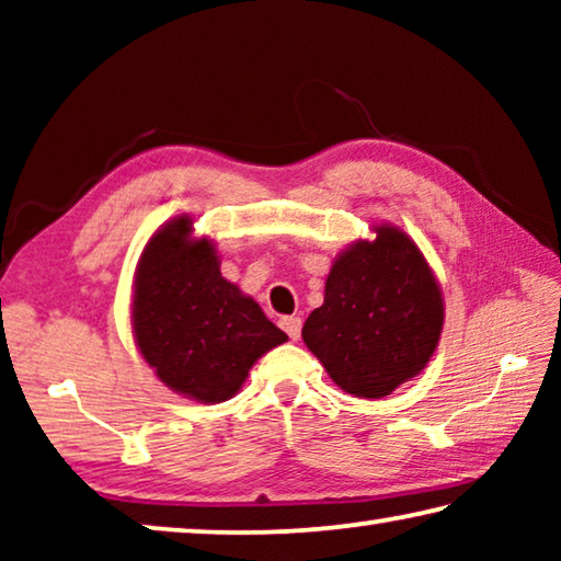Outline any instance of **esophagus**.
<instances>
[{"label": "esophagus", "mask_w": 561, "mask_h": 561, "mask_svg": "<svg viewBox=\"0 0 561 561\" xmlns=\"http://www.w3.org/2000/svg\"><path fill=\"white\" fill-rule=\"evenodd\" d=\"M279 324H282L284 331H287V336L291 341H297L301 336V319L299 317H284Z\"/></svg>", "instance_id": "obj_1"}]
</instances>
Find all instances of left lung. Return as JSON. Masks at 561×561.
I'll return each mask as SVG.
<instances>
[{
	"label": "left lung",
	"mask_w": 561,
	"mask_h": 561,
	"mask_svg": "<svg viewBox=\"0 0 561 561\" xmlns=\"http://www.w3.org/2000/svg\"><path fill=\"white\" fill-rule=\"evenodd\" d=\"M331 264L324 304L301 339L341 391L391 396L428 366L440 341L443 291L423 252L403 230L376 225Z\"/></svg>",
	"instance_id": "obj_1"
}]
</instances>
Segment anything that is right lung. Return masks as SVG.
<instances>
[{
	"label": "right lung",
	"mask_w": 561,
	"mask_h": 561,
	"mask_svg": "<svg viewBox=\"0 0 561 561\" xmlns=\"http://www.w3.org/2000/svg\"><path fill=\"white\" fill-rule=\"evenodd\" d=\"M133 336L170 391L222 403L254 360L287 341L257 301L227 282L215 242L180 215L150 237L133 282Z\"/></svg>",
	"instance_id": "right-lung-1"
}]
</instances>
